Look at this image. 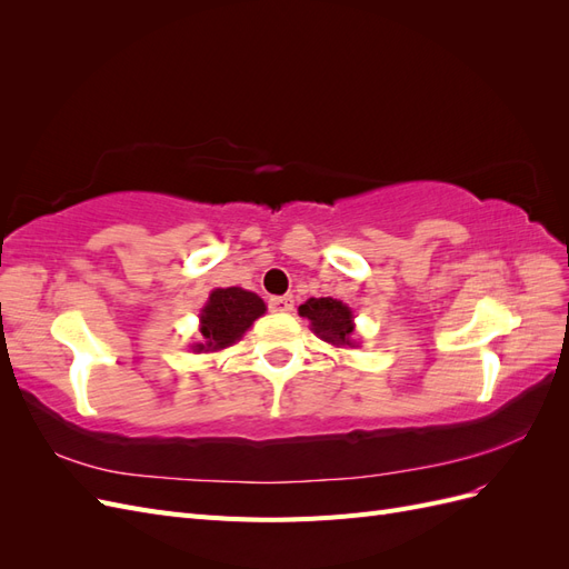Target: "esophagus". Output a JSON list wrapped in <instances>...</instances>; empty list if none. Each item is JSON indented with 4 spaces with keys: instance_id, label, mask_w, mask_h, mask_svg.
<instances>
[{
    "instance_id": "esophagus-1",
    "label": "esophagus",
    "mask_w": 569,
    "mask_h": 569,
    "mask_svg": "<svg viewBox=\"0 0 569 569\" xmlns=\"http://www.w3.org/2000/svg\"><path fill=\"white\" fill-rule=\"evenodd\" d=\"M268 308H270L272 313H287V311H291V308H295V297H291V295L272 297V299L268 301Z\"/></svg>"
}]
</instances>
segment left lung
<instances>
[{
	"label": "left lung",
	"mask_w": 569,
	"mask_h": 569,
	"mask_svg": "<svg viewBox=\"0 0 569 569\" xmlns=\"http://www.w3.org/2000/svg\"><path fill=\"white\" fill-rule=\"evenodd\" d=\"M299 316L311 322V330L332 347H351L353 313L347 303L332 297L308 299L299 306Z\"/></svg>",
	"instance_id": "obj_1"
}]
</instances>
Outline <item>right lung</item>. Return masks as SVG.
<instances>
[{"label":"right lung","mask_w":569,"mask_h":569,"mask_svg":"<svg viewBox=\"0 0 569 569\" xmlns=\"http://www.w3.org/2000/svg\"><path fill=\"white\" fill-rule=\"evenodd\" d=\"M266 313L263 299L242 287L213 289L209 301L201 308V343H194V351H220L232 347L234 341L253 325L256 318Z\"/></svg>","instance_id":"right-lung-1"}]
</instances>
